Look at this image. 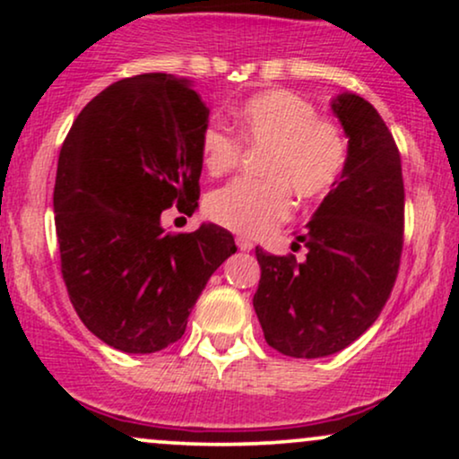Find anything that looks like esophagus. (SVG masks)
<instances>
[{
  "instance_id": "esophagus-1",
  "label": "esophagus",
  "mask_w": 459,
  "mask_h": 459,
  "mask_svg": "<svg viewBox=\"0 0 459 459\" xmlns=\"http://www.w3.org/2000/svg\"><path fill=\"white\" fill-rule=\"evenodd\" d=\"M237 246H239V250H244V252H250L252 247H255V244H252L247 237H237Z\"/></svg>"
}]
</instances>
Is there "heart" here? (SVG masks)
<instances>
[{"mask_svg": "<svg viewBox=\"0 0 459 459\" xmlns=\"http://www.w3.org/2000/svg\"><path fill=\"white\" fill-rule=\"evenodd\" d=\"M239 138L250 146H265L261 175L237 178L209 194L207 215L233 233L256 237L272 230L291 212V186L299 198L324 196L345 166L341 129L308 101L289 91H267L235 109ZM241 146L235 135L209 125L200 135V160L209 175L233 170Z\"/></svg>", "mask_w": 459, "mask_h": 459, "instance_id": "1", "label": "heart"}]
</instances>
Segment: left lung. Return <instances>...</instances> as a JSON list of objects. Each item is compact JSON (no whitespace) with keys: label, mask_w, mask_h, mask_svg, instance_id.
<instances>
[{"label":"left lung","mask_w":459,"mask_h":459,"mask_svg":"<svg viewBox=\"0 0 459 459\" xmlns=\"http://www.w3.org/2000/svg\"><path fill=\"white\" fill-rule=\"evenodd\" d=\"M330 108L345 131L347 157L298 237L307 259L256 247L261 281L252 304L267 345L291 358L332 356L365 334L402 259L403 177L391 131L354 92L336 94Z\"/></svg>","instance_id":"left-lung-1"}]
</instances>
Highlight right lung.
<instances>
[{
    "mask_svg": "<svg viewBox=\"0 0 459 459\" xmlns=\"http://www.w3.org/2000/svg\"><path fill=\"white\" fill-rule=\"evenodd\" d=\"M209 108L186 79H120L77 116L54 189L62 276L79 319L127 354H152L186 332L212 273L235 255L233 235L203 222L168 235L161 213L198 209L200 135Z\"/></svg>",
    "mask_w": 459,
    "mask_h": 459,
    "instance_id": "1",
    "label": "right lung"
}]
</instances>
